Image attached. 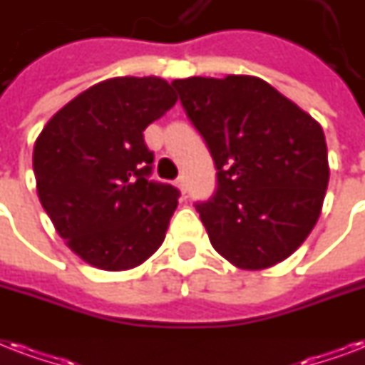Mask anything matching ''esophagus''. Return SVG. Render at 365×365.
Wrapping results in <instances>:
<instances>
[{
	"instance_id": "esophagus-1",
	"label": "esophagus",
	"mask_w": 365,
	"mask_h": 365,
	"mask_svg": "<svg viewBox=\"0 0 365 365\" xmlns=\"http://www.w3.org/2000/svg\"><path fill=\"white\" fill-rule=\"evenodd\" d=\"M176 185L180 187V191H182V193H185V191H187V180H185V176L178 178Z\"/></svg>"
}]
</instances>
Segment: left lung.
Masks as SVG:
<instances>
[{
	"label": "left lung",
	"mask_w": 365,
	"mask_h": 365,
	"mask_svg": "<svg viewBox=\"0 0 365 365\" xmlns=\"http://www.w3.org/2000/svg\"><path fill=\"white\" fill-rule=\"evenodd\" d=\"M172 86L216 166V191L195 205L214 249L243 269L291 257L316 226L329 183L322 126L260 78Z\"/></svg>",
	"instance_id": "8db88e82"
}]
</instances>
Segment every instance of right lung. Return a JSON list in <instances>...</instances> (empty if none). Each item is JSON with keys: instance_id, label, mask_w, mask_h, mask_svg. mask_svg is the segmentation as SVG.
<instances>
[{"instance_id": "obj_1", "label": "right lung", "mask_w": 365, "mask_h": 365, "mask_svg": "<svg viewBox=\"0 0 365 365\" xmlns=\"http://www.w3.org/2000/svg\"><path fill=\"white\" fill-rule=\"evenodd\" d=\"M176 101L163 78H110L66 103L36 139L41 207L96 268H135L163 245L180 191L151 180L143 130Z\"/></svg>"}]
</instances>
